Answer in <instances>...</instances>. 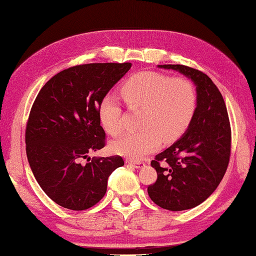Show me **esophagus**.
Masks as SVG:
<instances>
[{
	"label": "esophagus",
	"mask_w": 256,
	"mask_h": 256,
	"mask_svg": "<svg viewBox=\"0 0 256 256\" xmlns=\"http://www.w3.org/2000/svg\"><path fill=\"white\" fill-rule=\"evenodd\" d=\"M126 164L130 166L132 168H136V169H140V168L145 166V163L144 162H140V161L134 162V161H130V160H126Z\"/></svg>",
	"instance_id": "34e87169"
}]
</instances>
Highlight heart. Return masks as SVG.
<instances>
[{
    "mask_svg": "<svg viewBox=\"0 0 256 256\" xmlns=\"http://www.w3.org/2000/svg\"><path fill=\"white\" fill-rule=\"evenodd\" d=\"M132 106L144 108L143 129L124 134L111 145L114 153L130 160H140L161 145L174 142L190 126L196 110V92L184 78H170L156 71H140L128 79L121 90ZM98 119L112 136L122 130L121 108L118 100L106 94L100 102Z\"/></svg>",
    "mask_w": 256,
    "mask_h": 256,
    "instance_id": "heart-1",
    "label": "heart"
}]
</instances>
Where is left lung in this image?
<instances>
[{
    "label": "left lung",
    "mask_w": 256,
    "mask_h": 256,
    "mask_svg": "<svg viewBox=\"0 0 256 256\" xmlns=\"http://www.w3.org/2000/svg\"><path fill=\"white\" fill-rule=\"evenodd\" d=\"M158 68L178 71L190 79L198 102L184 135L150 162L158 179L148 192L166 210H190L216 190L227 170L232 144L227 108L218 87L205 74L182 64Z\"/></svg>",
    "instance_id": "1"
}]
</instances>
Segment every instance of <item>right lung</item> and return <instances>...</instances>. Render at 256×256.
Instances as JSON below:
<instances>
[{"label":"right lung","mask_w":256,"mask_h":256,"mask_svg":"<svg viewBox=\"0 0 256 256\" xmlns=\"http://www.w3.org/2000/svg\"><path fill=\"white\" fill-rule=\"evenodd\" d=\"M130 68L129 62L72 66L37 95L26 128L27 158L42 190L60 206L92 208L106 195L108 176L124 164L118 156L90 162L88 154L104 148L100 102Z\"/></svg>","instance_id":"right-lung-1"}]
</instances>
